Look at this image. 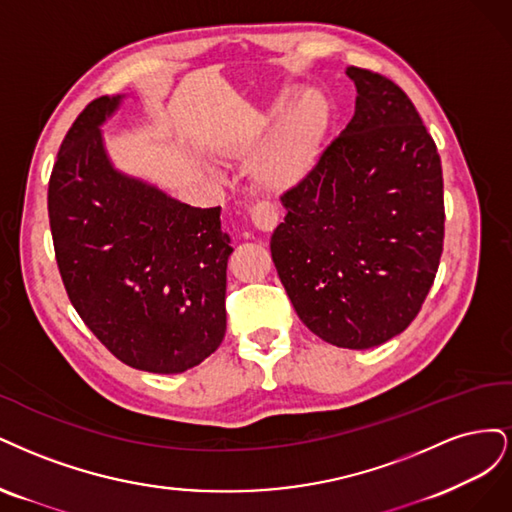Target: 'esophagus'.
<instances>
[{"label":"esophagus","instance_id":"1","mask_svg":"<svg viewBox=\"0 0 512 512\" xmlns=\"http://www.w3.org/2000/svg\"><path fill=\"white\" fill-rule=\"evenodd\" d=\"M251 221L259 229V232H272V229L278 225V210L272 204H257L251 210Z\"/></svg>","mask_w":512,"mask_h":512}]
</instances>
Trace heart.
Instances as JSON below:
<instances>
[{
	"label": "heart",
	"mask_w": 512,
	"mask_h": 512,
	"mask_svg": "<svg viewBox=\"0 0 512 512\" xmlns=\"http://www.w3.org/2000/svg\"><path fill=\"white\" fill-rule=\"evenodd\" d=\"M285 106L287 97L268 110L253 112L249 119H244L234 140L238 157H255V185L272 195L295 189L312 174L332 117L327 97L319 91H306L272 129Z\"/></svg>",
	"instance_id": "heart-1"
}]
</instances>
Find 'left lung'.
I'll use <instances>...</instances> for the list:
<instances>
[{
  "mask_svg": "<svg viewBox=\"0 0 512 512\" xmlns=\"http://www.w3.org/2000/svg\"><path fill=\"white\" fill-rule=\"evenodd\" d=\"M351 123L302 185L270 251L302 323L342 349H370L419 315L444 240L442 166L408 95L383 74L346 70Z\"/></svg>",
  "mask_w": 512,
  "mask_h": 512,
  "instance_id": "obj_1",
  "label": "left lung"
}]
</instances>
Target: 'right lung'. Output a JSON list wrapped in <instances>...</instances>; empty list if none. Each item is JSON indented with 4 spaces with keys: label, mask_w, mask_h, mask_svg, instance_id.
Here are the masks:
<instances>
[{
    "label": "right lung",
    "mask_w": 512,
    "mask_h": 512,
    "mask_svg": "<svg viewBox=\"0 0 512 512\" xmlns=\"http://www.w3.org/2000/svg\"><path fill=\"white\" fill-rule=\"evenodd\" d=\"M97 97L65 134L48 180L59 274L80 319L123 364L185 372L225 336L229 236L221 208H193L112 168Z\"/></svg>",
    "instance_id": "obj_1"
}]
</instances>
